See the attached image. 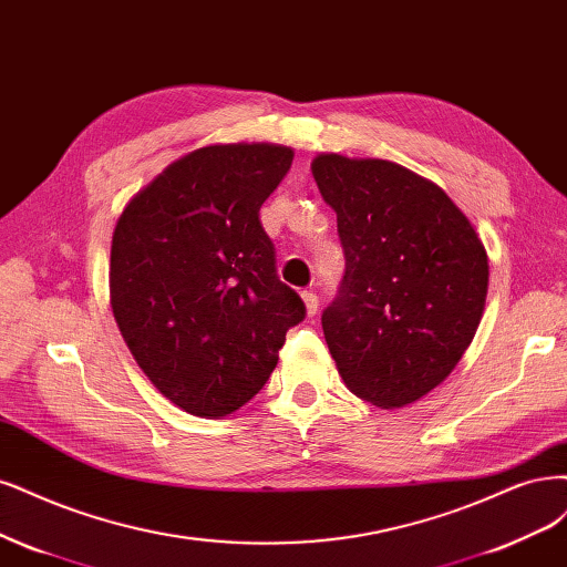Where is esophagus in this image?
Segmentation results:
<instances>
[{
  "label": "esophagus",
  "instance_id": "34e87169",
  "mask_svg": "<svg viewBox=\"0 0 567 567\" xmlns=\"http://www.w3.org/2000/svg\"><path fill=\"white\" fill-rule=\"evenodd\" d=\"M302 300H305V307H307V315L315 317L319 311V296L315 290H302Z\"/></svg>",
  "mask_w": 567,
  "mask_h": 567
}]
</instances>
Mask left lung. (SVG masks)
<instances>
[{
  "mask_svg": "<svg viewBox=\"0 0 567 567\" xmlns=\"http://www.w3.org/2000/svg\"><path fill=\"white\" fill-rule=\"evenodd\" d=\"M311 173L344 250L321 315L328 349L359 399L403 408L451 375L474 340L485 248L441 187L399 164L319 154Z\"/></svg>",
  "mask_w": 567,
  "mask_h": 567,
  "instance_id": "8db88e82",
  "label": "left lung"
}]
</instances>
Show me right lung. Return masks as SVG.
<instances>
[{
    "mask_svg": "<svg viewBox=\"0 0 567 567\" xmlns=\"http://www.w3.org/2000/svg\"><path fill=\"white\" fill-rule=\"evenodd\" d=\"M290 164L292 150L267 143L194 150L116 220V326L152 384L192 415L225 417L256 396L307 315L260 225Z\"/></svg>",
    "mask_w": 567,
    "mask_h": 567,
    "instance_id": "add662e5",
    "label": "right lung"
}]
</instances>
